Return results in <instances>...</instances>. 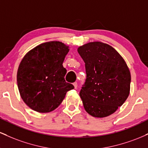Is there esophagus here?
I'll list each match as a JSON object with an SVG mask.
<instances>
[{
  "label": "esophagus",
  "mask_w": 148,
  "mask_h": 148,
  "mask_svg": "<svg viewBox=\"0 0 148 148\" xmlns=\"http://www.w3.org/2000/svg\"><path fill=\"white\" fill-rule=\"evenodd\" d=\"M73 85H74V88H77V86H78V85H77V83H76V82H74V84H73Z\"/></svg>",
  "instance_id": "obj_1"
}]
</instances>
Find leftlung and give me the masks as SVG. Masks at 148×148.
Returning <instances> with one entry per match:
<instances>
[{
    "label": "left lung",
    "mask_w": 148,
    "mask_h": 148,
    "mask_svg": "<svg viewBox=\"0 0 148 148\" xmlns=\"http://www.w3.org/2000/svg\"><path fill=\"white\" fill-rule=\"evenodd\" d=\"M77 51L86 63V80L79 94L85 110L95 118L113 114L130 95L127 63L114 48L101 42H89Z\"/></svg>",
    "instance_id": "obj_1"
}]
</instances>
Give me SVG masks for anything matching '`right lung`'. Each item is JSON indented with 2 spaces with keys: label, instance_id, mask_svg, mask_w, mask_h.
Here are the masks:
<instances>
[{
  "label": "right lung",
  "instance_id": "add662e5",
  "mask_svg": "<svg viewBox=\"0 0 148 148\" xmlns=\"http://www.w3.org/2000/svg\"><path fill=\"white\" fill-rule=\"evenodd\" d=\"M68 46L58 41L42 43L29 51L20 62L17 86L27 106L39 113H49L58 107L67 91L74 89L67 83V69L62 66Z\"/></svg>",
  "mask_w": 148,
  "mask_h": 148
}]
</instances>
